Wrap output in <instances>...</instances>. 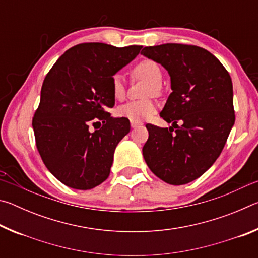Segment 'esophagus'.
Wrapping results in <instances>:
<instances>
[{
    "label": "esophagus",
    "mask_w": 258,
    "mask_h": 258,
    "mask_svg": "<svg viewBox=\"0 0 258 258\" xmlns=\"http://www.w3.org/2000/svg\"><path fill=\"white\" fill-rule=\"evenodd\" d=\"M142 123H140V121H131V126H132L133 128L135 127H139V126H141Z\"/></svg>",
    "instance_id": "obj_1"
}]
</instances>
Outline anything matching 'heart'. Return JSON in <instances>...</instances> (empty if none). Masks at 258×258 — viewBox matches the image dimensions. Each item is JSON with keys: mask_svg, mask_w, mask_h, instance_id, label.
<instances>
[{"mask_svg": "<svg viewBox=\"0 0 258 258\" xmlns=\"http://www.w3.org/2000/svg\"><path fill=\"white\" fill-rule=\"evenodd\" d=\"M133 75L147 80L151 83L149 87L150 93H158L160 91V82L163 78V72L158 63L154 60L146 59L133 68ZM125 80L120 74H116L111 78V91L113 97L121 100L125 97ZM157 110V104L152 100H137L128 101L118 108V115L131 121H143L154 115Z\"/></svg>", "mask_w": 258, "mask_h": 258, "instance_id": "b5f03b06", "label": "heart"}]
</instances>
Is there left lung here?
Returning a JSON list of instances; mask_svg holds the SVG:
<instances>
[{
    "label": "left lung",
    "instance_id": "8db88e82",
    "mask_svg": "<svg viewBox=\"0 0 258 258\" xmlns=\"http://www.w3.org/2000/svg\"><path fill=\"white\" fill-rule=\"evenodd\" d=\"M141 53L168 72L173 91L160 112L172 126L146 125L143 158L160 180L186 184L202 176L225 146L235 119L232 81L203 47L167 43L146 46Z\"/></svg>",
    "mask_w": 258,
    "mask_h": 258
}]
</instances>
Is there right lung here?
I'll list each match as a JSON object with an SVG mask.
<instances>
[{
	"label": "right lung",
	"mask_w": 258,
	"mask_h": 258,
	"mask_svg": "<svg viewBox=\"0 0 258 258\" xmlns=\"http://www.w3.org/2000/svg\"><path fill=\"white\" fill-rule=\"evenodd\" d=\"M141 49L82 43L64 52L45 76L33 128L43 163L64 185L90 190L108 178L116 147L131 130L127 118L106 111L115 106L111 78Z\"/></svg>",
	"instance_id": "1"
}]
</instances>
